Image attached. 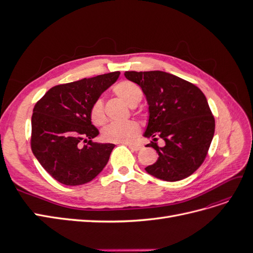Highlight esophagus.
I'll return each mask as SVG.
<instances>
[{"label":"esophagus","instance_id":"obj_1","mask_svg":"<svg viewBox=\"0 0 253 253\" xmlns=\"http://www.w3.org/2000/svg\"><path fill=\"white\" fill-rule=\"evenodd\" d=\"M128 145V148L131 149L132 151H139L140 149H141V145H139V144H135V143H129V144H127Z\"/></svg>","mask_w":253,"mask_h":253}]
</instances>
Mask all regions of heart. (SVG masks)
I'll return each instance as SVG.
<instances>
[{"mask_svg": "<svg viewBox=\"0 0 253 253\" xmlns=\"http://www.w3.org/2000/svg\"><path fill=\"white\" fill-rule=\"evenodd\" d=\"M113 91L121 100L129 106H136L141 101L142 90L132 81H120L114 86ZM89 118L97 126L105 124L106 116L104 113L103 102L97 99L90 105ZM140 134V126L134 120L125 122H112L106 126L102 131V137L105 141L115 143H126L135 140Z\"/></svg>", "mask_w": 253, "mask_h": 253, "instance_id": "heart-1", "label": "heart"}]
</instances>
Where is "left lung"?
I'll use <instances>...</instances> for the list:
<instances>
[{
  "instance_id": "8db88e82",
  "label": "left lung",
  "mask_w": 253,
  "mask_h": 253,
  "mask_svg": "<svg viewBox=\"0 0 253 253\" xmlns=\"http://www.w3.org/2000/svg\"><path fill=\"white\" fill-rule=\"evenodd\" d=\"M126 79L138 84L149 103L145 147L158 153L155 164L145 171L166 181H177L193 174L208 154L215 120L203 91L193 83L169 73L126 72ZM165 140L164 147L156 141Z\"/></svg>"
}]
</instances>
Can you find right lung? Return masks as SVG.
<instances>
[{"label":"right lung","instance_id":"add662e5","mask_svg":"<svg viewBox=\"0 0 253 253\" xmlns=\"http://www.w3.org/2000/svg\"><path fill=\"white\" fill-rule=\"evenodd\" d=\"M119 75L113 72L59 84L36 103L30 147L53 179L66 186L84 185L108 164L115 145L91 140L99 131L91 125L89 109Z\"/></svg>","mask_w":253,"mask_h":253}]
</instances>
